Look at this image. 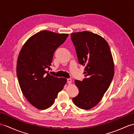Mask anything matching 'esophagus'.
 <instances>
[{"label":"esophagus","instance_id":"esophagus-1","mask_svg":"<svg viewBox=\"0 0 134 134\" xmlns=\"http://www.w3.org/2000/svg\"><path fill=\"white\" fill-rule=\"evenodd\" d=\"M67 83L68 84H71L72 83V79H67Z\"/></svg>","mask_w":134,"mask_h":134}]
</instances>
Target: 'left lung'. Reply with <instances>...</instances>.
Segmentation results:
<instances>
[{
    "instance_id": "8db88e82",
    "label": "left lung",
    "mask_w": 134,
    "mask_h": 134,
    "mask_svg": "<svg viewBox=\"0 0 134 134\" xmlns=\"http://www.w3.org/2000/svg\"><path fill=\"white\" fill-rule=\"evenodd\" d=\"M71 36L87 77L75 81L79 92L72 101L78 108L88 110L98 104L110 85L114 61L108 42L101 36L88 31L72 33Z\"/></svg>"
}]
</instances>
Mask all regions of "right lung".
Returning a JSON list of instances; mask_svg holds the SVG:
<instances>
[{
    "mask_svg": "<svg viewBox=\"0 0 134 134\" xmlns=\"http://www.w3.org/2000/svg\"><path fill=\"white\" fill-rule=\"evenodd\" d=\"M68 34L42 30L26 41L17 62V76L20 88L28 101L38 109L52 105L63 89L67 79L49 74L53 55Z\"/></svg>",
    "mask_w": 134,
    "mask_h": 134,
    "instance_id": "add662e5",
    "label": "right lung"
}]
</instances>
